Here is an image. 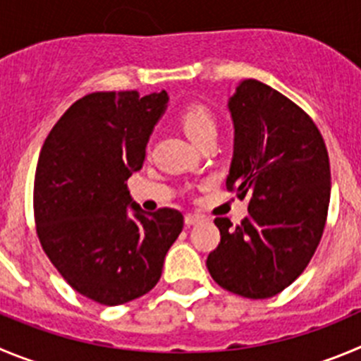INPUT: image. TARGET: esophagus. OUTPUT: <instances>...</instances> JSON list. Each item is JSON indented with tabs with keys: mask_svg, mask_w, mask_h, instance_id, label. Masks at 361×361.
<instances>
[{
	"mask_svg": "<svg viewBox=\"0 0 361 361\" xmlns=\"http://www.w3.org/2000/svg\"><path fill=\"white\" fill-rule=\"evenodd\" d=\"M203 221V217L201 215H196V214H187L185 215V224L187 226H194V224H197V222Z\"/></svg>",
	"mask_w": 361,
	"mask_h": 361,
	"instance_id": "1",
	"label": "esophagus"
}]
</instances>
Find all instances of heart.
Instances as JSON below:
<instances>
[{
  "label": "heart",
  "instance_id": "1",
  "mask_svg": "<svg viewBox=\"0 0 361 361\" xmlns=\"http://www.w3.org/2000/svg\"><path fill=\"white\" fill-rule=\"evenodd\" d=\"M180 126L192 142L200 144L207 137L217 135V119L203 104H188L180 114Z\"/></svg>",
  "mask_w": 361,
  "mask_h": 361
}]
</instances>
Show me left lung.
<instances>
[{
  "label": "left lung",
  "instance_id": "left-lung-1",
  "mask_svg": "<svg viewBox=\"0 0 361 361\" xmlns=\"http://www.w3.org/2000/svg\"><path fill=\"white\" fill-rule=\"evenodd\" d=\"M235 128L228 190L247 217H217L221 244L207 258L222 288L249 299L279 294L321 242L331 194L329 158L313 121L272 87L242 80L228 101Z\"/></svg>",
  "mask_w": 361,
  "mask_h": 361
}]
</instances>
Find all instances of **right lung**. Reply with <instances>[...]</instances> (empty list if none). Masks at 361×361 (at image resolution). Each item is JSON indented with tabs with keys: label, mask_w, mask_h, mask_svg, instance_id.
Returning <instances> with one entry per match:
<instances>
[{
	"label": "right lung",
	"mask_w": 361,
	"mask_h": 361,
	"mask_svg": "<svg viewBox=\"0 0 361 361\" xmlns=\"http://www.w3.org/2000/svg\"><path fill=\"white\" fill-rule=\"evenodd\" d=\"M165 90L94 92L59 119L40 149L33 210L40 245L76 292L106 306L147 294L183 230L173 208L146 214L128 190L154 126Z\"/></svg>",
	"instance_id": "add662e5"
}]
</instances>
